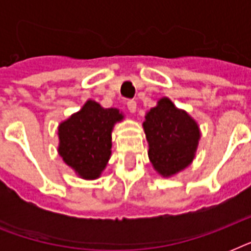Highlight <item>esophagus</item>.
<instances>
[{"instance_id": "obj_1", "label": "esophagus", "mask_w": 251, "mask_h": 251, "mask_svg": "<svg viewBox=\"0 0 251 251\" xmlns=\"http://www.w3.org/2000/svg\"><path fill=\"white\" fill-rule=\"evenodd\" d=\"M126 105H127V109H129V112H131V113H134V112L137 110V102L134 101V100H129V101L126 102Z\"/></svg>"}]
</instances>
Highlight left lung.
Here are the masks:
<instances>
[{
	"label": "left lung",
	"mask_w": 251,
	"mask_h": 251,
	"mask_svg": "<svg viewBox=\"0 0 251 251\" xmlns=\"http://www.w3.org/2000/svg\"><path fill=\"white\" fill-rule=\"evenodd\" d=\"M143 129L149 142V159L164 178L177 175L193 163L201 139V130L186 110L169 98H161L146 113Z\"/></svg>",
	"instance_id": "obj_1"
}]
</instances>
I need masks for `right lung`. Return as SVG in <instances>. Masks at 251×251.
Listing matches in <instances>:
<instances>
[{"label": "right lung", "instance_id": "right-lung-1", "mask_svg": "<svg viewBox=\"0 0 251 251\" xmlns=\"http://www.w3.org/2000/svg\"><path fill=\"white\" fill-rule=\"evenodd\" d=\"M124 114L87 100L80 110L58 125V155L83 179L101 176L112 153V131Z\"/></svg>", "mask_w": 251, "mask_h": 251}]
</instances>
